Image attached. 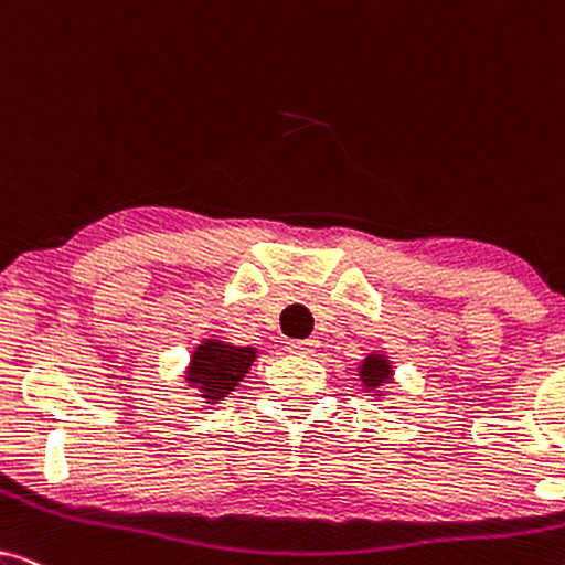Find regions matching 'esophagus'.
Masks as SVG:
<instances>
[{
    "label": "esophagus",
    "instance_id": "1",
    "mask_svg": "<svg viewBox=\"0 0 565 565\" xmlns=\"http://www.w3.org/2000/svg\"><path fill=\"white\" fill-rule=\"evenodd\" d=\"M316 347H319V342H316V339H303V342H288V352H292V354H311V352H316Z\"/></svg>",
    "mask_w": 565,
    "mask_h": 565
}]
</instances>
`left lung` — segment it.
I'll use <instances>...</instances> for the list:
<instances>
[{
    "label": "left lung",
    "instance_id": "8db88e82",
    "mask_svg": "<svg viewBox=\"0 0 565 565\" xmlns=\"http://www.w3.org/2000/svg\"><path fill=\"white\" fill-rule=\"evenodd\" d=\"M358 381L365 391V396H373L375 401H383L391 396L388 385L396 383V370L385 352H367L358 365Z\"/></svg>",
    "mask_w": 565,
    "mask_h": 565
}]
</instances>
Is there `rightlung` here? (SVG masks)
<instances>
[{
	"instance_id": "add662e5",
	"label": "right lung",
	"mask_w": 565,
	"mask_h": 565,
	"mask_svg": "<svg viewBox=\"0 0 565 565\" xmlns=\"http://www.w3.org/2000/svg\"><path fill=\"white\" fill-rule=\"evenodd\" d=\"M257 358V347H236L221 337H205L192 347L190 362L180 377L184 388L198 391L203 404L215 406L238 388Z\"/></svg>"
}]
</instances>
